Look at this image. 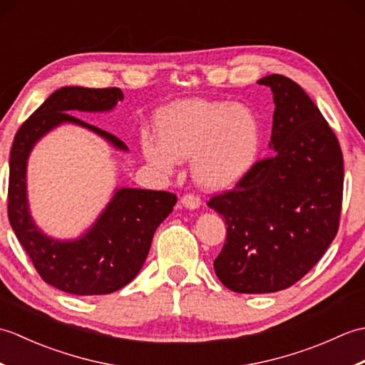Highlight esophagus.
Masks as SVG:
<instances>
[{
	"instance_id": "1",
	"label": "esophagus",
	"mask_w": 365,
	"mask_h": 365,
	"mask_svg": "<svg viewBox=\"0 0 365 365\" xmlns=\"http://www.w3.org/2000/svg\"><path fill=\"white\" fill-rule=\"evenodd\" d=\"M180 204L185 208H188V210H196V208L200 207V199L195 195H187L180 199Z\"/></svg>"
}]
</instances>
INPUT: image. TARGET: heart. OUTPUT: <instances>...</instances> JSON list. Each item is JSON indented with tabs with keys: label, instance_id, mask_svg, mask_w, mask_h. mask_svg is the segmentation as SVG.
<instances>
[{
	"label": "heart",
	"instance_id": "b5f03b06",
	"mask_svg": "<svg viewBox=\"0 0 365 365\" xmlns=\"http://www.w3.org/2000/svg\"><path fill=\"white\" fill-rule=\"evenodd\" d=\"M158 139L141 138L147 163L173 173L192 160L195 182L205 190L235 187L251 173L262 150V125L250 106L229 100H178L155 119Z\"/></svg>",
	"mask_w": 365,
	"mask_h": 365
}]
</instances>
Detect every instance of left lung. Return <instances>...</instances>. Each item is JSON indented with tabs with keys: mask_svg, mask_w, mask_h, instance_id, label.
Instances as JSON below:
<instances>
[{
	"mask_svg": "<svg viewBox=\"0 0 365 365\" xmlns=\"http://www.w3.org/2000/svg\"><path fill=\"white\" fill-rule=\"evenodd\" d=\"M276 105L269 158L208 207L227 224L215 273L237 293H273L298 282L339 229L344 158L339 141L301 86L282 75L257 81Z\"/></svg>",
	"mask_w": 365,
	"mask_h": 365,
	"instance_id": "8db88e82",
	"label": "left lung"
}]
</instances>
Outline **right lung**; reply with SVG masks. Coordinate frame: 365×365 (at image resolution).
Segmentation results:
<instances>
[{
    "label": "right lung",
    "instance_id": "right-lung-1",
    "mask_svg": "<svg viewBox=\"0 0 365 365\" xmlns=\"http://www.w3.org/2000/svg\"><path fill=\"white\" fill-rule=\"evenodd\" d=\"M123 100L118 88L64 86L45 100L14 138L9 160V222L46 284L91 297L122 289L141 271L155 230L174 210L173 192L115 188L96 221L76 238L51 237L37 226L28 199V160L36 144L61 125H76L128 152L119 138L68 114L111 113Z\"/></svg>",
    "mask_w": 365,
    "mask_h": 365
}]
</instances>
